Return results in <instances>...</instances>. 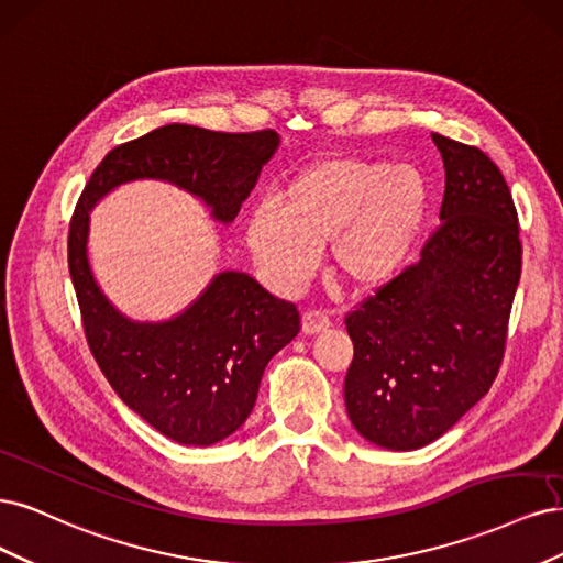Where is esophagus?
Instances as JSON below:
<instances>
[{
    "label": "esophagus",
    "mask_w": 563,
    "mask_h": 563,
    "mask_svg": "<svg viewBox=\"0 0 563 563\" xmlns=\"http://www.w3.org/2000/svg\"><path fill=\"white\" fill-rule=\"evenodd\" d=\"M332 324V320L324 316V313H320V311H308V313H303V318H301V332L306 334V336H313V334H320V332H324Z\"/></svg>",
    "instance_id": "34e87169"
}]
</instances>
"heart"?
<instances>
[{
  "mask_svg": "<svg viewBox=\"0 0 563 563\" xmlns=\"http://www.w3.org/2000/svg\"><path fill=\"white\" fill-rule=\"evenodd\" d=\"M430 185L411 163L324 156L308 163L247 222V245L280 292L313 278L330 245L334 278L374 292L400 278L423 239Z\"/></svg>",
  "mask_w": 563,
  "mask_h": 563,
  "instance_id": "heart-1",
  "label": "heart"
}]
</instances>
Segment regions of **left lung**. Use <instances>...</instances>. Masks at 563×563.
<instances>
[{"label": "left lung", "mask_w": 563, "mask_h": 563, "mask_svg": "<svg viewBox=\"0 0 563 563\" xmlns=\"http://www.w3.org/2000/svg\"><path fill=\"white\" fill-rule=\"evenodd\" d=\"M446 187L421 260L346 318L353 428L390 451L421 449L492 388L521 276L510 187L477 147L432 133Z\"/></svg>", "instance_id": "1"}]
</instances>
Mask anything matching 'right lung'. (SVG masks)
Wrapping results in <instances>:
<instances>
[{"label":"right lung","mask_w":563,"mask_h":563,"mask_svg":"<svg viewBox=\"0 0 563 563\" xmlns=\"http://www.w3.org/2000/svg\"><path fill=\"white\" fill-rule=\"evenodd\" d=\"M278 147L274 131L161 125L102 158L71 217L69 276L90 353L123 405L179 444L210 446L245 423L268 360L299 334V311L243 271H222L177 316L133 320L90 271V210L121 185L158 179L201 198L214 222L231 224Z\"/></svg>","instance_id":"obj_1"}]
</instances>
